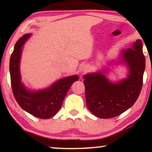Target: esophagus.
Instances as JSON below:
<instances>
[{"label": "esophagus", "mask_w": 152, "mask_h": 152, "mask_svg": "<svg viewBox=\"0 0 152 152\" xmlns=\"http://www.w3.org/2000/svg\"><path fill=\"white\" fill-rule=\"evenodd\" d=\"M80 70H81V71L83 72V73H85V72H86L87 71H88V68L86 65H83L80 67Z\"/></svg>", "instance_id": "1"}]
</instances>
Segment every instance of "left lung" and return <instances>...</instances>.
Returning <instances> with one entry per match:
<instances>
[{
  "label": "left lung",
  "instance_id": "obj_1",
  "mask_svg": "<svg viewBox=\"0 0 152 152\" xmlns=\"http://www.w3.org/2000/svg\"><path fill=\"white\" fill-rule=\"evenodd\" d=\"M124 65L127 77L118 81L107 78L112 65ZM145 68L142 43L136 40L130 48L121 50L115 59L108 61L107 66L83 76L85 95L89 111L103 119L120 115L134 104L140 93Z\"/></svg>",
  "mask_w": 152,
  "mask_h": 152
}]
</instances>
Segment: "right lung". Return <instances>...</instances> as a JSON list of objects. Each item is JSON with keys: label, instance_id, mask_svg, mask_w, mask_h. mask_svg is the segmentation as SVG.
Wrapping results in <instances>:
<instances>
[{"label": "right lung", "instance_id": "obj_1", "mask_svg": "<svg viewBox=\"0 0 152 152\" xmlns=\"http://www.w3.org/2000/svg\"><path fill=\"white\" fill-rule=\"evenodd\" d=\"M24 34L16 41L10 61V73L14 96L24 111L41 119H49L61 109L68 90L79 80L77 75L66 77L42 89H31L21 80L20 65L24 44L32 36Z\"/></svg>", "mask_w": 152, "mask_h": 152}]
</instances>
